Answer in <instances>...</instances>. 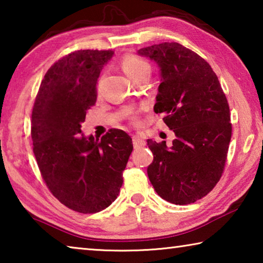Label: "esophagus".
<instances>
[{
	"label": "esophagus",
	"mask_w": 263,
	"mask_h": 263,
	"mask_svg": "<svg viewBox=\"0 0 263 263\" xmlns=\"http://www.w3.org/2000/svg\"><path fill=\"white\" fill-rule=\"evenodd\" d=\"M132 141H133V146H135V147H141V146H145V144H146V141H145L144 138H142L139 135L133 136L132 137Z\"/></svg>",
	"instance_id": "obj_1"
}]
</instances>
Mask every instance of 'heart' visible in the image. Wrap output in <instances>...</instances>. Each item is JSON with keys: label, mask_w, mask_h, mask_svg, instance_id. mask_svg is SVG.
Returning <instances> with one entry per match:
<instances>
[{"label": "heart", "mask_w": 263, "mask_h": 263, "mask_svg": "<svg viewBox=\"0 0 263 263\" xmlns=\"http://www.w3.org/2000/svg\"><path fill=\"white\" fill-rule=\"evenodd\" d=\"M122 68L128 78L131 80L136 79L141 75L142 73L149 72L151 66L144 58L136 54H126L123 57L122 59ZM136 121V118H135Z\"/></svg>", "instance_id": "heart-1"}]
</instances>
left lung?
I'll list each match as a JSON object with an SVG mask.
<instances>
[{"mask_svg":"<svg viewBox=\"0 0 263 263\" xmlns=\"http://www.w3.org/2000/svg\"><path fill=\"white\" fill-rule=\"evenodd\" d=\"M138 54L159 65L154 111L163 115L176 136L171 147L166 141L147 140L154 155L148 179L167 202L195 203L215 188L224 172L232 136L228 100L211 66L181 44L161 43Z\"/></svg>","mask_w":263,"mask_h":263,"instance_id":"left-lung-1","label":"left lung"}]
</instances>
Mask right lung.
<instances>
[{
    "instance_id": "right-lung-1",
    "label": "right lung",
    "mask_w": 263,
    "mask_h": 263,
    "mask_svg": "<svg viewBox=\"0 0 263 263\" xmlns=\"http://www.w3.org/2000/svg\"><path fill=\"white\" fill-rule=\"evenodd\" d=\"M112 55L80 50L61 58L44 77L32 109L31 137L43 180L58 201L80 213L102 211L117 198L133 149L131 137L118 128L101 140L80 135Z\"/></svg>"
}]
</instances>
